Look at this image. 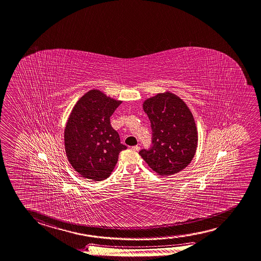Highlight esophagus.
I'll list each match as a JSON object with an SVG mask.
<instances>
[{
	"label": "esophagus",
	"instance_id": "obj_1",
	"mask_svg": "<svg viewBox=\"0 0 261 261\" xmlns=\"http://www.w3.org/2000/svg\"><path fill=\"white\" fill-rule=\"evenodd\" d=\"M132 149L135 150V151H139L140 146H139V145H135V146H133Z\"/></svg>",
	"mask_w": 261,
	"mask_h": 261
}]
</instances>
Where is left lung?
<instances>
[{"label":"left lung","mask_w":261,"mask_h":261,"mask_svg":"<svg viewBox=\"0 0 261 261\" xmlns=\"http://www.w3.org/2000/svg\"><path fill=\"white\" fill-rule=\"evenodd\" d=\"M152 129L151 145L139 152L158 175H170L191 162L197 145V132L187 105L171 93L158 94L143 105Z\"/></svg>","instance_id":"1"}]
</instances>
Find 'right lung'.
I'll use <instances>...</instances> for the list:
<instances>
[{
    "label": "right lung",
    "instance_id": "add662e5",
    "mask_svg": "<svg viewBox=\"0 0 261 261\" xmlns=\"http://www.w3.org/2000/svg\"><path fill=\"white\" fill-rule=\"evenodd\" d=\"M121 103L91 90L73 107L64 130V146L69 162L83 177L106 179L116 167L120 152L127 148L110 124Z\"/></svg>",
    "mask_w": 261,
    "mask_h": 261
}]
</instances>
